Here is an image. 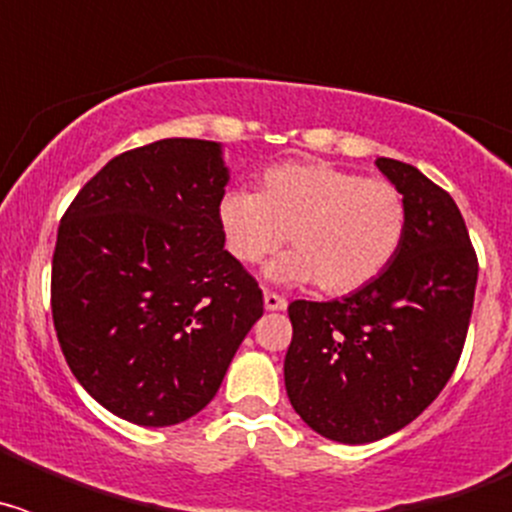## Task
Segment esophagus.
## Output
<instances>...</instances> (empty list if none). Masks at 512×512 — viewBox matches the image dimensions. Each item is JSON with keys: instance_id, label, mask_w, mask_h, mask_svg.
<instances>
[{"instance_id": "esophagus-1", "label": "esophagus", "mask_w": 512, "mask_h": 512, "mask_svg": "<svg viewBox=\"0 0 512 512\" xmlns=\"http://www.w3.org/2000/svg\"><path fill=\"white\" fill-rule=\"evenodd\" d=\"M264 307H266V310H284V307H287V300H284L282 295H277V292L266 289V292H264Z\"/></svg>"}]
</instances>
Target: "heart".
I'll return each mask as SVG.
<instances>
[{"label": "heart", "instance_id": "heart-1", "mask_svg": "<svg viewBox=\"0 0 512 512\" xmlns=\"http://www.w3.org/2000/svg\"><path fill=\"white\" fill-rule=\"evenodd\" d=\"M225 246L243 264H261L287 241L292 251L271 274L315 282L325 295L366 287L397 256L408 205L384 179H364L323 161L271 166L259 189L230 192L220 202Z\"/></svg>", "mask_w": 512, "mask_h": 512}]
</instances>
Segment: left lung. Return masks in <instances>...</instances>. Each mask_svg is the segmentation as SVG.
<instances>
[{
    "instance_id": "1",
    "label": "left lung",
    "mask_w": 512,
    "mask_h": 512,
    "mask_svg": "<svg viewBox=\"0 0 512 512\" xmlns=\"http://www.w3.org/2000/svg\"><path fill=\"white\" fill-rule=\"evenodd\" d=\"M408 228L392 264L343 300H295L284 384L295 413L330 441L372 443L413 423L459 364L477 253L451 194L395 158Z\"/></svg>"
}]
</instances>
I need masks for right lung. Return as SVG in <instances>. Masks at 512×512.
Returning a JSON list of instances; mask_svg holds the SVG:
<instances>
[{
  "label": "right lung",
  "mask_w": 512,
  "mask_h": 512,
  "mask_svg": "<svg viewBox=\"0 0 512 512\" xmlns=\"http://www.w3.org/2000/svg\"><path fill=\"white\" fill-rule=\"evenodd\" d=\"M225 184L217 143L166 138L112 158L63 212L53 325L117 418L161 428L200 413L264 315L259 282L223 248Z\"/></svg>",
  "instance_id": "right-lung-1"
}]
</instances>
